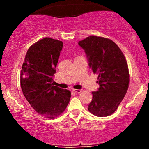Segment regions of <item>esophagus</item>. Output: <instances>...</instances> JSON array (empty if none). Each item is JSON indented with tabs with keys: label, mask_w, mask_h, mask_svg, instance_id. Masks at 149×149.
Returning a JSON list of instances; mask_svg holds the SVG:
<instances>
[{
	"label": "esophagus",
	"mask_w": 149,
	"mask_h": 149,
	"mask_svg": "<svg viewBox=\"0 0 149 149\" xmlns=\"http://www.w3.org/2000/svg\"><path fill=\"white\" fill-rule=\"evenodd\" d=\"M73 91L76 92V93H80L82 92V90H77V89H73Z\"/></svg>",
	"instance_id": "obj_1"
}]
</instances>
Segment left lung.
<instances>
[{
  "instance_id": "left-lung-1",
  "label": "left lung",
  "mask_w": 149,
  "mask_h": 149,
  "mask_svg": "<svg viewBox=\"0 0 149 149\" xmlns=\"http://www.w3.org/2000/svg\"><path fill=\"white\" fill-rule=\"evenodd\" d=\"M85 50L92 72L98 74L100 88L92 92L88 110L93 115H111L123 100L129 85V70L125 57L113 41L90 36L78 42Z\"/></svg>"
}]
</instances>
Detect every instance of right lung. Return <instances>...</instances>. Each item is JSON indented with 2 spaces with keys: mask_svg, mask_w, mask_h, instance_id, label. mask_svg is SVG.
<instances>
[{
  "mask_svg": "<svg viewBox=\"0 0 149 149\" xmlns=\"http://www.w3.org/2000/svg\"><path fill=\"white\" fill-rule=\"evenodd\" d=\"M63 42L44 38L29 48L22 65L20 84L24 95L38 113L53 119L62 113L71 92L53 86Z\"/></svg>",
  "mask_w": 149,
  "mask_h": 149,
  "instance_id": "1",
  "label": "right lung"
}]
</instances>
